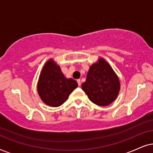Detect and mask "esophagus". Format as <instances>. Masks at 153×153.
Listing matches in <instances>:
<instances>
[{"instance_id":"obj_1","label":"esophagus","mask_w":153,"mask_h":153,"mask_svg":"<svg viewBox=\"0 0 153 153\" xmlns=\"http://www.w3.org/2000/svg\"><path fill=\"white\" fill-rule=\"evenodd\" d=\"M77 82H78V86H80V85H81V80H80V79H78V80H77Z\"/></svg>"}]
</instances>
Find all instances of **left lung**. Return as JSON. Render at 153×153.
Segmentation results:
<instances>
[{"mask_svg": "<svg viewBox=\"0 0 153 153\" xmlns=\"http://www.w3.org/2000/svg\"><path fill=\"white\" fill-rule=\"evenodd\" d=\"M82 89L91 102L106 106L117 97L120 89L118 76L111 65L102 57L89 67Z\"/></svg>", "mask_w": 153, "mask_h": 153, "instance_id": "left-lung-1", "label": "left lung"}]
</instances>
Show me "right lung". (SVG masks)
Segmentation results:
<instances>
[{
	"mask_svg": "<svg viewBox=\"0 0 153 153\" xmlns=\"http://www.w3.org/2000/svg\"><path fill=\"white\" fill-rule=\"evenodd\" d=\"M78 87L72 78H66L60 66L50 59L42 67L37 84L41 100L51 107H58L66 101L71 93Z\"/></svg>",
	"mask_w": 153,
	"mask_h": 153,
	"instance_id": "1",
	"label": "right lung"
}]
</instances>
